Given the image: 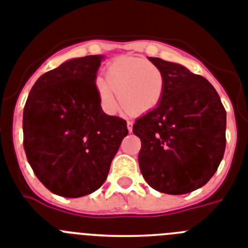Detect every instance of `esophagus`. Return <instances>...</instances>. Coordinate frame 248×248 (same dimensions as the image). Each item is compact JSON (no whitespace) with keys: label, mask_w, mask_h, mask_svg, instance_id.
Here are the masks:
<instances>
[{"label":"esophagus","mask_w":248,"mask_h":248,"mask_svg":"<svg viewBox=\"0 0 248 248\" xmlns=\"http://www.w3.org/2000/svg\"><path fill=\"white\" fill-rule=\"evenodd\" d=\"M126 128H128L129 132H132V130H133V122H132V120H128V123H126Z\"/></svg>","instance_id":"esophagus-1"}]
</instances>
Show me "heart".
Returning a JSON list of instances; mask_svg holds the SVG:
<instances>
[{"label": "heart", "mask_w": 248, "mask_h": 248, "mask_svg": "<svg viewBox=\"0 0 248 248\" xmlns=\"http://www.w3.org/2000/svg\"><path fill=\"white\" fill-rule=\"evenodd\" d=\"M101 104L109 113L118 109L116 94L129 113L143 114L160 103L164 76L160 69L145 59L123 56L108 66L105 79L96 81Z\"/></svg>", "instance_id": "heart-1"}]
</instances>
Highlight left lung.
<instances>
[{"label":"left lung","instance_id":"left-lung-1","mask_svg":"<svg viewBox=\"0 0 248 248\" xmlns=\"http://www.w3.org/2000/svg\"><path fill=\"white\" fill-rule=\"evenodd\" d=\"M164 76L162 100L135 120L139 168L158 192L185 194L217 172L226 149V110L208 80L185 66L149 58Z\"/></svg>","mask_w":248,"mask_h":248}]
</instances>
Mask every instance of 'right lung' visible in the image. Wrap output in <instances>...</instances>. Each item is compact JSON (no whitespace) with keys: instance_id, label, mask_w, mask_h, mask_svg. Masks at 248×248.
I'll use <instances>...</instances> for the list:
<instances>
[{"instance_id":"add662e5","label":"right lung","mask_w":248,"mask_h":248,"mask_svg":"<svg viewBox=\"0 0 248 248\" xmlns=\"http://www.w3.org/2000/svg\"><path fill=\"white\" fill-rule=\"evenodd\" d=\"M103 56L73 59L37 79L23 108V149L50 192L67 198L101 187L126 122L100 107L95 84Z\"/></svg>"}]
</instances>
